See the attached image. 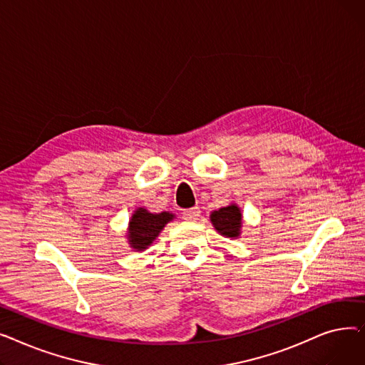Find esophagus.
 Listing matches in <instances>:
<instances>
[{
	"instance_id": "obj_1",
	"label": "esophagus",
	"mask_w": 365,
	"mask_h": 365,
	"mask_svg": "<svg viewBox=\"0 0 365 365\" xmlns=\"http://www.w3.org/2000/svg\"><path fill=\"white\" fill-rule=\"evenodd\" d=\"M201 216V212L198 207H192V208H187L183 212V219L185 220H190V222H195L198 220V217Z\"/></svg>"
}]
</instances>
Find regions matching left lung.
<instances>
[{"label":"left lung","mask_w":365,"mask_h":365,"mask_svg":"<svg viewBox=\"0 0 365 365\" xmlns=\"http://www.w3.org/2000/svg\"><path fill=\"white\" fill-rule=\"evenodd\" d=\"M210 222H212L216 231L225 238L237 240L242 232V212L235 202L215 210L210 215Z\"/></svg>","instance_id":"8db88e82"}]
</instances>
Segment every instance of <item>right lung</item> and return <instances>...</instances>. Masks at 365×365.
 I'll return each instance as SVG.
<instances>
[{"label": "right lung", "instance_id": "obj_1", "mask_svg": "<svg viewBox=\"0 0 365 365\" xmlns=\"http://www.w3.org/2000/svg\"><path fill=\"white\" fill-rule=\"evenodd\" d=\"M176 217L170 212L150 213L146 207H139L133 212L125 238L133 252H145L161 234L168 222Z\"/></svg>", "mask_w": 365, "mask_h": 365}]
</instances>
